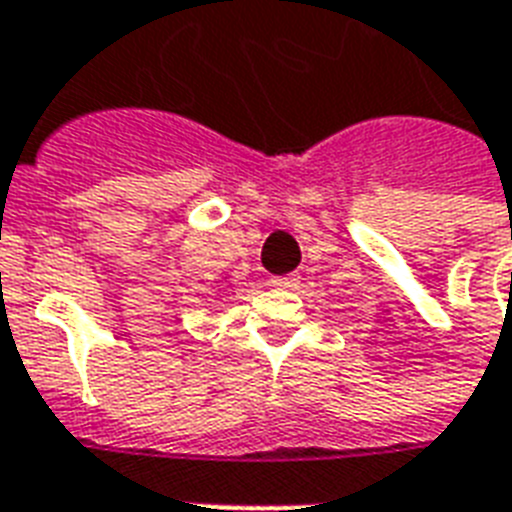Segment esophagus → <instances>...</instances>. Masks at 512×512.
Returning <instances> with one entry per match:
<instances>
[{
	"instance_id": "esophagus-1",
	"label": "esophagus",
	"mask_w": 512,
	"mask_h": 512,
	"mask_svg": "<svg viewBox=\"0 0 512 512\" xmlns=\"http://www.w3.org/2000/svg\"><path fill=\"white\" fill-rule=\"evenodd\" d=\"M297 276L295 273H292V276H273L271 279V287H279V289H292V287H297Z\"/></svg>"
}]
</instances>
